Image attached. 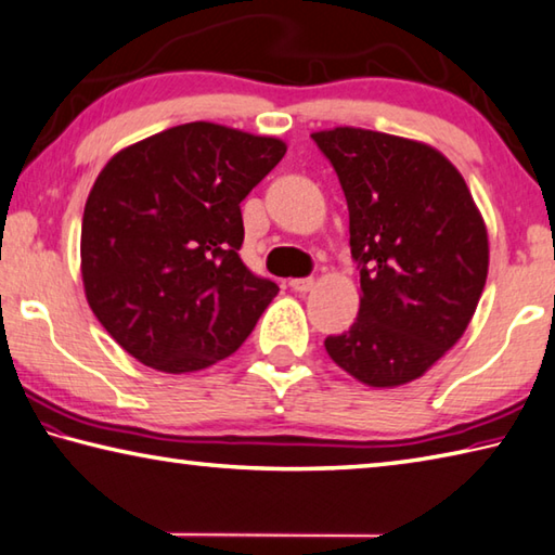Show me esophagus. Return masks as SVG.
Here are the masks:
<instances>
[{
    "mask_svg": "<svg viewBox=\"0 0 555 555\" xmlns=\"http://www.w3.org/2000/svg\"><path fill=\"white\" fill-rule=\"evenodd\" d=\"M288 286L298 291V294H308V291L315 286V281H312V279H291Z\"/></svg>",
    "mask_w": 555,
    "mask_h": 555,
    "instance_id": "34e87169",
    "label": "esophagus"
}]
</instances>
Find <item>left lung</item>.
I'll return each instance as SVG.
<instances>
[{"label":"left lung","instance_id":"8db88e82","mask_svg":"<svg viewBox=\"0 0 555 555\" xmlns=\"http://www.w3.org/2000/svg\"><path fill=\"white\" fill-rule=\"evenodd\" d=\"M349 208L361 306L330 359L371 388L425 376L466 332L488 279V230L461 172L420 140L339 126L312 133Z\"/></svg>","mask_w":555,"mask_h":555}]
</instances>
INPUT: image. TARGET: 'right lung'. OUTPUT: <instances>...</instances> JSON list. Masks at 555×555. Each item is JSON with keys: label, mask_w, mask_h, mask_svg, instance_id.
<instances>
[{"label": "right lung", "mask_w": 555, "mask_h": 555, "mask_svg": "<svg viewBox=\"0 0 555 555\" xmlns=\"http://www.w3.org/2000/svg\"><path fill=\"white\" fill-rule=\"evenodd\" d=\"M286 143L208 124L167 128L99 172L82 218L87 304L130 357L191 374L243 345L279 294L243 264V201Z\"/></svg>", "instance_id": "right-lung-1"}]
</instances>
